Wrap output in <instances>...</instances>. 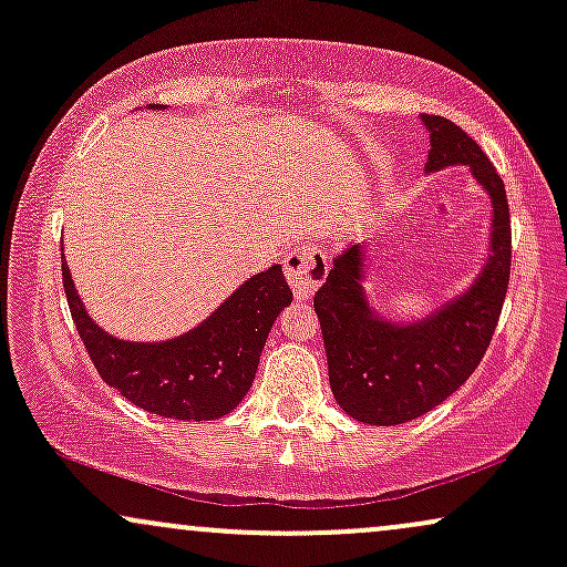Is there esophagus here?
<instances>
[{
	"label": "esophagus",
	"mask_w": 567,
	"mask_h": 567,
	"mask_svg": "<svg viewBox=\"0 0 567 567\" xmlns=\"http://www.w3.org/2000/svg\"><path fill=\"white\" fill-rule=\"evenodd\" d=\"M328 269V258L315 245H296L285 256V275H288V282L292 285L296 298H301V301H306L311 292L320 288Z\"/></svg>",
	"instance_id": "1"
}]
</instances>
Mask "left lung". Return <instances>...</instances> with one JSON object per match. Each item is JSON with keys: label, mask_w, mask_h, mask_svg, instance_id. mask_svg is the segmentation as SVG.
I'll return each instance as SVG.
<instances>
[{"label": "left lung", "mask_w": 567, "mask_h": 567, "mask_svg": "<svg viewBox=\"0 0 567 567\" xmlns=\"http://www.w3.org/2000/svg\"><path fill=\"white\" fill-rule=\"evenodd\" d=\"M429 133L426 173L470 167L491 199V229L483 269L464 290L424 317L396 322L375 309L365 290L370 245L338 256L315 296L330 389L338 408L370 426L419 419L461 386L491 347L512 264L509 205L491 159L445 116L421 114Z\"/></svg>", "instance_id": "8db88e82"}]
</instances>
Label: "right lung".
I'll return each mask as SVG.
<instances>
[{"label":"right lung","instance_id":"add662e5","mask_svg":"<svg viewBox=\"0 0 567 567\" xmlns=\"http://www.w3.org/2000/svg\"><path fill=\"white\" fill-rule=\"evenodd\" d=\"M162 112V103H148ZM63 290L76 333L101 379L154 415L213 421L231 413L256 379L271 324L292 301L282 266L245 279L197 328L165 341H125L84 309L63 256Z\"/></svg>","mask_w":567,"mask_h":567}]
</instances>
